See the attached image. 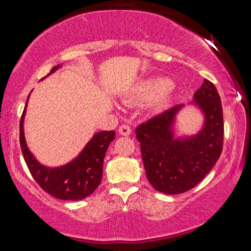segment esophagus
<instances>
[{
    "label": "esophagus",
    "mask_w": 251,
    "mask_h": 251,
    "mask_svg": "<svg viewBox=\"0 0 251 251\" xmlns=\"http://www.w3.org/2000/svg\"><path fill=\"white\" fill-rule=\"evenodd\" d=\"M118 133L123 136H128L131 133V129H130V126L128 125H121L120 128H118Z\"/></svg>",
    "instance_id": "34e87169"
}]
</instances>
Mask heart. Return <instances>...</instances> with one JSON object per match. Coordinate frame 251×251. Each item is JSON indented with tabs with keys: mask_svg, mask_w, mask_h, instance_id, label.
<instances>
[{
	"mask_svg": "<svg viewBox=\"0 0 251 251\" xmlns=\"http://www.w3.org/2000/svg\"><path fill=\"white\" fill-rule=\"evenodd\" d=\"M172 82L166 77L156 76L142 80L131 92V99L148 101L155 100V107L165 108L171 101Z\"/></svg>",
	"mask_w": 251,
	"mask_h": 251,
	"instance_id": "1",
	"label": "heart"
}]
</instances>
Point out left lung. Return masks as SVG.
Segmentation results:
<instances>
[{
  "label": "left lung",
  "mask_w": 251,
  "mask_h": 251,
  "mask_svg": "<svg viewBox=\"0 0 251 251\" xmlns=\"http://www.w3.org/2000/svg\"><path fill=\"white\" fill-rule=\"evenodd\" d=\"M201 109L203 125L197 134L175 136L176 105L136 128L148 181L156 190L177 195L194 188L219 159L223 151L222 100L215 85L203 79L190 101Z\"/></svg>",
  "instance_id": "1"
}]
</instances>
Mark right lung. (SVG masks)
<instances>
[{
	"label": "right lung",
	"instance_id": "obj_1",
	"mask_svg": "<svg viewBox=\"0 0 251 251\" xmlns=\"http://www.w3.org/2000/svg\"><path fill=\"white\" fill-rule=\"evenodd\" d=\"M59 67L61 65L53 67L45 77L53 74ZM28 97L20 122V144L29 173L42 189L55 198L63 201H80L88 197L100 184L104 157L109 144L115 139L116 133L114 130L95 133L77 157L70 163L58 167L45 166L34 157L25 141L24 117L26 114Z\"/></svg>",
	"mask_w": 251,
	"mask_h": 251
}]
</instances>
